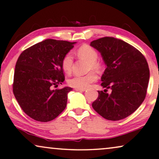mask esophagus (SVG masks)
Segmentation results:
<instances>
[{"mask_svg": "<svg viewBox=\"0 0 159 159\" xmlns=\"http://www.w3.org/2000/svg\"><path fill=\"white\" fill-rule=\"evenodd\" d=\"M75 91H78V92H84V91H85L86 89H75Z\"/></svg>", "mask_w": 159, "mask_h": 159, "instance_id": "34e87169", "label": "esophagus"}]
</instances>
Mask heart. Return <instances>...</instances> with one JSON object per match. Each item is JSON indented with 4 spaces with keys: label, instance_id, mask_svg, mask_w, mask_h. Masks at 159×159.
I'll return each mask as SVG.
<instances>
[{
    "label": "heart",
    "instance_id": "1",
    "mask_svg": "<svg viewBox=\"0 0 159 159\" xmlns=\"http://www.w3.org/2000/svg\"><path fill=\"white\" fill-rule=\"evenodd\" d=\"M75 54L80 59L88 61L87 70H94L99 73L103 67V64L99 60L98 53L97 50L88 44H83L75 51ZM73 62V56L70 53H67L63 57L62 60V68L66 73H70ZM97 74L94 71H91L84 75H74L68 80V84L75 89H86L91 84L97 81Z\"/></svg>",
    "mask_w": 159,
    "mask_h": 159
}]
</instances>
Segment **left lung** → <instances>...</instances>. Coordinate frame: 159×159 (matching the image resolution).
<instances>
[{
	"label": "left lung",
	"instance_id": "obj_1",
	"mask_svg": "<svg viewBox=\"0 0 159 159\" xmlns=\"http://www.w3.org/2000/svg\"><path fill=\"white\" fill-rule=\"evenodd\" d=\"M90 46L100 52L107 66L101 78V86L106 89L98 91L93 108L107 120L124 119L145 98L150 78L147 60L134 46L113 37L95 40ZM107 88L112 90L111 94Z\"/></svg>",
	"mask_w": 159,
	"mask_h": 159
}]
</instances>
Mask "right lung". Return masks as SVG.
<instances>
[{"mask_svg": "<svg viewBox=\"0 0 159 159\" xmlns=\"http://www.w3.org/2000/svg\"><path fill=\"white\" fill-rule=\"evenodd\" d=\"M76 42L46 39L23 51L16 63L13 92L22 111L33 119L48 122L66 107L70 87L52 89L65 81L63 57Z\"/></svg>", "mask_w": 159, "mask_h": 159, "instance_id": "1", "label": "right lung"}]
</instances>
